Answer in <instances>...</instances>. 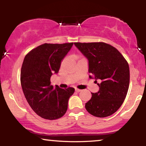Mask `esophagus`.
Returning <instances> with one entry per match:
<instances>
[{
  "instance_id": "obj_1",
  "label": "esophagus",
  "mask_w": 146,
  "mask_h": 146,
  "mask_svg": "<svg viewBox=\"0 0 146 146\" xmlns=\"http://www.w3.org/2000/svg\"><path fill=\"white\" fill-rule=\"evenodd\" d=\"M75 91H76V92H78V93H79V92L82 91V90H80V89H78V88H75Z\"/></svg>"
}]
</instances>
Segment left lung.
Here are the masks:
<instances>
[{
    "label": "left lung",
    "mask_w": 146,
    "mask_h": 146,
    "mask_svg": "<svg viewBox=\"0 0 146 146\" xmlns=\"http://www.w3.org/2000/svg\"><path fill=\"white\" fill-rule=\"evenodd\" d=\"M75 46L88 60V72L100 87L91 93L85 104L87 111L98 117L115 113L124 101L130 83L128 64L119 51L104 42H75ZM90 78L93 77L89 75ZM98 82H97V81Z\"/></svg>",
    "instance_id": "left-lung-1"
}]
</instances>
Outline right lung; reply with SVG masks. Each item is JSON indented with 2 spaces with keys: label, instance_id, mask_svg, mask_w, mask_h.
Instances as JSON below:
<instances>
[{
  "label": "right lung",
  "instance_id": "1",
  "mask_svg": "<svg viewBox=\"0 0 146 146\" xmlns=\"http://www.w3.org/2000/svg\"><path fill=\"white\" fill-rule=\"evenodd\" d=\"M73 43L41 44L25 57L21 72V82L25 97L37 115L46 119H59L66 113L72 87L54 88L51 75L58 73L64 59Z\"/></svg>",
  "mask_w": 146,
  "mask_h": 146
}]
</instances>
